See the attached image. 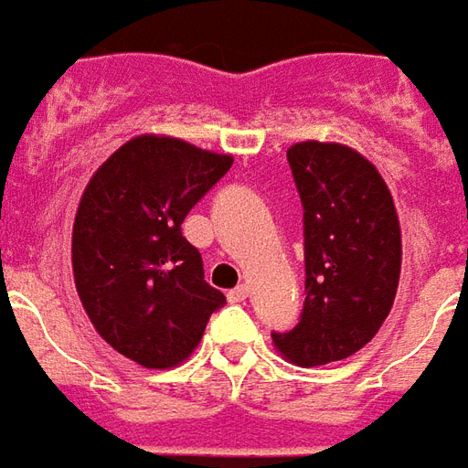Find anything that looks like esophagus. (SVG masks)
<instances>
[{"label": "esophagus", "mask_w": 468, "mask_h": 468, "mask_svg": "<svg viewBox=\"0 0 468 468\" xmlns=\"http://www.w3.org/2000/svg\"><path fill=\"white\" fill-rule=\"evenodd\" d=\"M248 293H250V289L243 283V286H238V289H233L230 293H228V302H233V303L245 302V299H248Z\"/></svg>", "instance_id": "1"}]
</instances>
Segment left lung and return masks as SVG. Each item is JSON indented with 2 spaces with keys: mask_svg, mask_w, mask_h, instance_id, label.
<instances>
[{
  "mask_svg": "<svg viewBox=\"0 0 468 468\" xmlns=\"http://www.w3.org/2000/svg\"><path fill=\"white\" fill-rule=\"evenodd\" d=\"M289 165L303 205L306 299L299 324L273 347L299 367L355 355L393 309L400 281V223L370 159L335 142H299Z\"/></svg>",
  "mask_w": 468,
  "mask_h": 468,
  "instance_id": "obj_1",
  "label": "left lung"
}]
</instances>
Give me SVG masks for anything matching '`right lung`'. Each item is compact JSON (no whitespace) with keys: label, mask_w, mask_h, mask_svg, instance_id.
I'll return each instance as SVG.
<instances>
[{"label":"right lung","mask_w":468,"mask_h":468,"mask_svg":"<svg viewBox=\"0 0 468 468\" xmlns=\"http://www.w3.org/2000/svg\"><path fill=\"white\" fill-rule=\"evenodd\" d=\"M230 166V154L142 133L86 185L73 223L75 289L98 335L142 367L185 362L225 303L182 223Z\"/></svg>","instance_id":"obj_1"}]
</instances>
